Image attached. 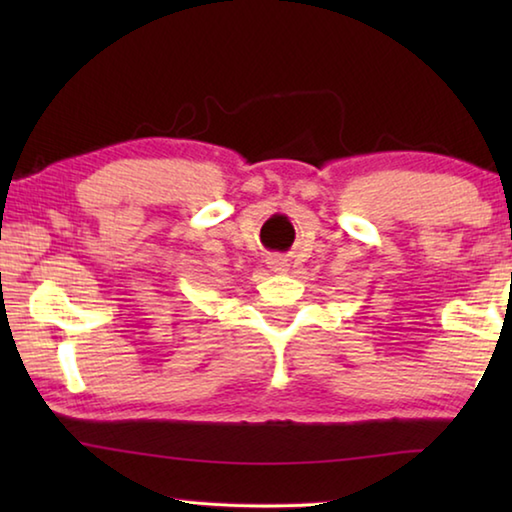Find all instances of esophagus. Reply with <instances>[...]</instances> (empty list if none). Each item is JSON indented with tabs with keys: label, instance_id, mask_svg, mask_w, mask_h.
<instances>
[{
	"label": "esophagus",
	"instance_id": "1",
	"mask_svg": "<svg viewBox=\"0 0 512 512\" xmlns=\"http://www.w3.org/2000/svg\"><path fill=\"white\" fill-rule=\"evenodd\" d=\"M268 268H271L273 273H287L289 271V264H287V259H282L280 255H273V257H268Z\"/></svg>",
	"mask_w": 512,
	"mask_h": 512
}]
</instances>
